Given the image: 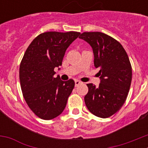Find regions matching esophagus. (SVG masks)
Segmentation results:
<instances>
[{
	"instance_id": "34e87169",
	"label": "esophagus",
	"mask_w": 148,
	"mask_h": 148,
	"mask_svg": "<svg viewBox=\"0 0 148 148\" xmlns=\"http://www.w3.org/2000/svg\"><path fill=\"white\" fill-rule=\"evenodd\" d=\"M82 82H80V81H79V80H75V86H78V85H79V84H82Z\"/></svg>"
}]
</instances>
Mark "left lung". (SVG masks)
<instances>
[{
	"mask_svg": "<svg viewBox=\"0 0 148 148\" xmlns=\"http://www.w3.org/2000/svg\"><path fill=\"white\" fill-rule=\"evenodd\" d=\"M79 38L92 48L94 65L99 70V87L87 84L84 101L90 113L108 118L120 110L127 97L132 67L126 51L119 41L100 32H83Z\"/></svg>",
	"mask_w": 148,
	"mask_h": 148,
	"instance_id": "1",
	"label": "left lung"
}]
</instances>
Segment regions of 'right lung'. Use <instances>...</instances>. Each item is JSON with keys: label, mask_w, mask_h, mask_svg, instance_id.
<instances>
[{"label": "right lung", "mask_w": 148, "mask_h": 148, "mask_svg": "<svg viewBox=\"0 0 148 148\" xmlns=\"http://www.w3.org/2000/svg\"><path fill=\"white\" fill-rule=\"evenodd\" d=\"M80 34L44 32L32 40L24 53L19 69L21 87L27 105L39 118L53 119L66 107L75 82L55 78L54 69L61 66L66 49Z\"/></svg>", "instance_id": "right-lung-1"}]
</instances>
